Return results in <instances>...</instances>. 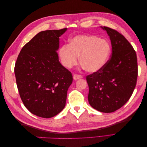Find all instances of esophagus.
Masks as SVG:
<instances>
[{
  "label": "esophagus",
  "mask_w": 147,
  "mask_h": 147,
  "mask_svg": "<svg viewBox=\"0 0 147 147\" xmlns=\"http://www.w3.org/2000/svg\"><path fill=\"white\" fill-rule=\"evenodd\" d=\"M73 78H74V79L75 80H78V79H80V78H82L83 77L82 76V75H80L75 74V75H74Z\"/></svg>",
  "instance_id": "34e87169"
}]
</instances>
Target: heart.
I'll return each mask as SVG.
<instances>
[{"instance_id": "1", "label": "heart", "mask_w": 147, "mask_h": 147, "mask_svg": "<svg viewBox=\"0 0 147 147\" xmlns=\"http://www.w3.org/2000/svg\"><path fill=\"white\" fill-rule=\"evenodd\" d=\"M111 53L109 42L92 35H78L70 40L69 45L59 49L61 63L71 68L80 62L87 72L95 73L107 63Z\"/></svg>"}]
</instances>
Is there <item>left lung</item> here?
Masks as SVG:
<instances>
[{
  "label": "left lung",
  "instance_id": "obj_1",
  "mask_svg": "<svg viewBox=\"0 0 147 147\" xmlns=\"http://www.w3.org/2000/svg\"><path fill=\"white\" fill-rule=\"evenodd\" d=\"M108 34L112 56L104 67L86 77L88 99L92 108L111 113L123 107L134 91L138 75L137 56L127 40L118 31L101 27Z\"/></svg>",
  "mask_w": 147,
  "mask_h": 147
}]
</instances>
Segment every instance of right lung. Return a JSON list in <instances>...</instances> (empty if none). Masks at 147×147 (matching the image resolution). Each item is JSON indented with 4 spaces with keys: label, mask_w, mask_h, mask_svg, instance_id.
Wrapping results in <instances>:
<instances>
[{
    "label": "right lung",
    "mask_w": 147,
    "mask_h": 147,
    "mask_svg": "<svg viewBox=\"0 0 147 147\" xmlns=\"http://www.w3.org/2000/svg\"><path fill=\"white\" fill-rule=\"evenodd\" d=\"M67 28L38 33L21 49L15 65L20 96L36 116H56L65 105L72 75L59 63V37Z\"/></svg>",
    "instance_id": "obj_1"
}]
</instances>
